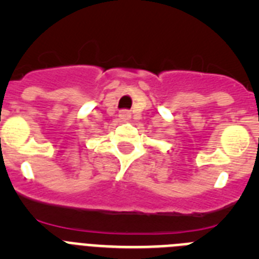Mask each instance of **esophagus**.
I'll list each match as a JSON object with an SVG mask.
<instances>
[{
	"label": "esophagus",
	"mask_w": 259,
	"mask_h": 259,
	"mask_svg": "<svg viewBox=\"0 0 259 259\" xmlns=\"http://www.w3.org/2000/svg\"><path fill=\"white\" fill-rule=\"evenodd\" d=\"M118 116L119 119H122V120H128V119L131 118V113H130L128 110H120Z\"/></svg>",
	"instance_id": "34e87169"
}]
</instances>
